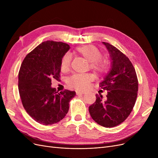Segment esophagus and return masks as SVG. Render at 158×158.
<instances>
[{
	"label": "esophagus",
	"mask_w": 158,
	"mask_h": 158,
	"mask_svg": "<svg viewBox=\"0 0 158 158\" xmlns=\"http://www.w3.org/2000/svg\"><path fill=\"white\" fill-rule=\"evenodd\" d=\"M76 92L77 95H82V94H84L85 93L84 91H76Z\"/></svg>",
	"instance_id": "esophagus-1"
}]
</instances>
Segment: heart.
Returning a JSON list of instances; mask_svg holds the SVG:
<instances>
[{
  "label": "heart",
  "mask_w": 158,
  "mask_h": 158,
  "mask_svg": "<svg viewBox=\"0 0 158 158\" xmlns=\"http://www.w3.org/2000/svg\"><path fill=\"white\" fill-rule=\"evenodd\" d=\"M78 54L87 60L89 63V68L98 74L105 73L108 69V63L106 60L100 58L101 51L94 45H84L77 47L74 51ZM71 63V56L69 53L64 54L60 60L61 70L67 71ZM92 80V76L89 74H76L72 76L69 80L70 86L78 89H83L88 86L90 81Z\"/></svg>",
  "instance_id": "obj_1"
}]
</instances>
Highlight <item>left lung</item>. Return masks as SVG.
<instances>
[{
	"mask_svg": "<svg viewBox=\"0 0 158 158\" xmlns=\"http://www.w3.org/2000/svg\"><path fill=\"white\" fill-rule=\"evenodd\" d=\"M111 59V68L99 83L107 91L106 98L96 94L89 107L93 120L99 125L111 128L120 125L131 114L137 98L138 82L135 68L128 57L115 47L103 42Z\"/></svg>",
	"mask_w": 158,
	"mask_h": 158,
	"instance_id": "obj_1",
	"label": "left lung"
}]
</instances>
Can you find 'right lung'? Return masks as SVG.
I'll return each instance as SVG.
<instances>
[{"label": "right lung", "instance_id": "obj_1", "mask_svg": "<svg viewBox=\"0 0 158 158\" xmlns=\"http://www.w3.org/2000/svg\"><path fill=\"white\" fill-rule=\"evenodd\" d=\"M70 49L63 42L46 41L28 53L18 73V90L26 112L44 125L63 119L69 109L74 91L59 93L51 88V80H60V60Z\"/></svg>", "mask_w": 158, "mask_h": 158}]
</instances>
